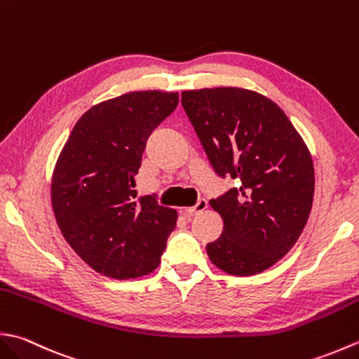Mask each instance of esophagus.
Masks as SVG:
<instances>
[{"instance_id":"1","label":"esophagus","mask_w":359,"mask_h":359,"mask_svg":"<svg viewBox=\"0 0 359 359\" xmlns=\"http://www.w3.org/2000/svg\"><path fill=\"white\" fill-rule=\"evenodd\" d=\"M208 207V202L205 201V199H199L198 201V203H196V205H193V207H188V208H185L184 212H185V215H189V216H194V215H198V213H202L203 210H205Z\"/></svg>"}]
</instances>
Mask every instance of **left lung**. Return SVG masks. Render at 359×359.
Segmentation results:
<instances>
[{
  "label": "left lung",
  "instance_id": "8db88e82",
  "mask_svg": "<svg viewBox=\"0 0 359 359\" xmlns=\"http://www.w3.org/2000/svg\"><path fill=\"white\" fill-rule=\"evenodd\" d=\"M182 105L217 175L240 180V188L210 201L224 221L222 235L207 244L210 259L231 276L269 269L296 244L310 216V151L285 111L257 91L187 90Z\"/></svg>",
  "mask_w": 359,
  "mask_h": 359
}]
</instances>
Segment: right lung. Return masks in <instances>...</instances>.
Returning <instances> with one entry per match:
<instances>
[{
    "label": "right lung",
    "mask_w": 359,
    "mask_h": 359,
    "mask_svg": "<svg viewBox=\"0 0 359 359\" xmlns=\"http://www.w3.org/2000/svg\"><path fill=\"white\" fill-rule=\"evenodd\" d=\"M179 93L132 91L96 104L76 123L54 166L53 212L63 238L91 269L126 280L160 264L177 212L137 196L135 175L152 130Z\"/></svg>",
    "instance_id": "obj_1"
}]
</instances>
